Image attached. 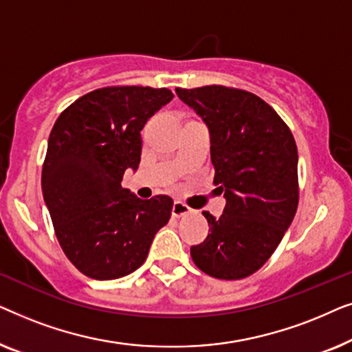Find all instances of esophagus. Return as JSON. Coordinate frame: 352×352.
<instances>
[{
    "label": "esophagus",
    "mask_w": 352,
    "mask_h": 352,
    "mask_svg": "<svg viewBox=\"0 0 352 352\" xmlns=\"http://www.w3.org/2000/svg\"><path fill=\"white\" fill-rule=\"evenodd\" d=\"M192 211H194V210H192L190 206H187L186 204H182L181 200H176L175 204H173V210H171V213H173V216H176V218H181V216L190 214Z\"/></svg>",
    "instance_id": "esophagus-1"
}]
</instances>
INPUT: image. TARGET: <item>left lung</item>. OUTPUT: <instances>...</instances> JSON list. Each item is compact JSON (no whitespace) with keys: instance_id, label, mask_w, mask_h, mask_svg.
Returning a JSON list of instances; mask_svg holds the SVG:
<instances>
[{"instance_id":"left-lung-1","label":"left lung","mask_w":352,"mask_h":352,"mask_svg":"<svg viewBox=\"0 0 352 352\" xmlns=\"http://www.w3.org/2000/svg\"><path fill=\"white\" fill-rule=\"evenodd\" d=\"M210 131L214 184L223 214L208 221V237L190 247L195 266L223 280L256 272L271 258L298 208L295 138L271 105L248 91L211 85L176 88Z\"/></svg>"}]
</instances>
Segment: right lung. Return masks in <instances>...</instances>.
I'll use <instances>...</instances> for the list:
<instances>
[{
  "label": "right lung",
  "instance_id": "1",
  "mask_svg": "<svg viewBox=\"0 0 352 352\" xmlns=\"http://www.w3.org/2000/svg\"><path fill=\"white\" fill-rule=\"evenodd\" d=\"M173 99L166 88L109 86L81 96L47 139L41 189L65 256L85 276L113 280L142 266L173 199L122 187L141 162V129Z\"/></svg>",
  "mask_w": 352,
  "mask_h": 352
}]
</instances>
